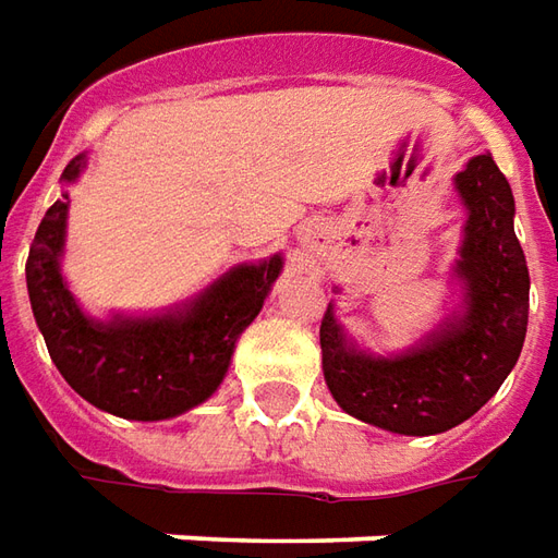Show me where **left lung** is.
<instances>
[{
  "label": "left lung",
  "mask_w": 558,
  "mask_h": 558,
  "mask_svg": "<svg viewBox=\"0 0 558 558\" xmlns=\"http://www.w3.org/2000/svg\"><path fill=\"white\" fill-rule=\"evenodd\" d=\"M466 208L454 279L458 313L399 356H372L343 335L328 304L319 328L325 384L340 409L372 427L433 436L458 427L500 390L529 328V264L515 239V202L495 159L454 174Z\"/></svg>",
  "instance_id": "left-lung-1"
}]
</instances>
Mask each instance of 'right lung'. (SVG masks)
Segmentation results:
<instances>
[{
  "label": "right lung",
  "mask_w": 558,
  "mask_h": 558,
  "mask_svg": "<svg viewBox=\"0 0 558 558\" xmlns=\"http://www.w3.org/2000/svg\"><path fill=\"white\" fill-rule=\"evenodd\" d=\"M78 153L63 168L73 183L85 168ZM63 193L36 230L26 257V291L48 356L73 390L95 409L129 421H166L196 409L230 368L235 340L254 323L282 272V254L260 264H239L190 304L156 316H119L100 323L82 313L63 282L66 242Z\"/></svg>",
  "instance_id": "1"
}]
</instances>
